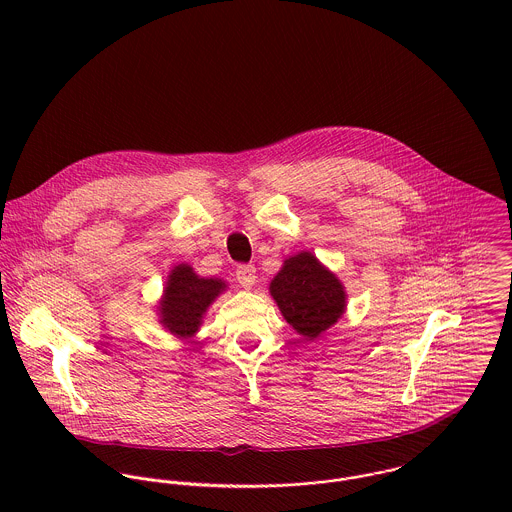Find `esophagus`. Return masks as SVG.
Segmentation results:
<instances>
[{
  "mask_svg": "<svg viewBox=\"0 0 512 512\" xmlns=\"http://www.w3.org/2000/svg\"><path fill=\"white\" fill-rule=\"evenodd\" d=\"M236 280L242 288H252L256 284V268L252 264H242L236 268Z\"/></svg>",
  "mask_w": 512,
  "mask_h": 512,
  "instance_id": "1",
  "label": "esophagus"
}]
</instances>
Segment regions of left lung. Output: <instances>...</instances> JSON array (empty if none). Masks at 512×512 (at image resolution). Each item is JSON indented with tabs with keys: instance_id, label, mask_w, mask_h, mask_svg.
I'll return each mask as SVG.
<instances>
[{
	"instance_id": "8db88e82",
	"label": "left lung",
	"mask_w": 512,
	"mask_h": 512,
	"mask_svg": "<svg viewBox=\"0 0 512 512\" xmlns=\"http://www.w3.org/2000/svg\"><path fill=\"white\" fill-rule=\"evenodd\" d=\"M270 293L284 319L309 341L335 325L347 307L343 284L311 252L284 260Z\"/></svg>"
}]
</instances>
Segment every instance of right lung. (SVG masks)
Listing matches in <instances>:
<instances>
[{
	"label": "right lung",
	"instance_id": "1",
	"mask_svg": "<svg viewBox=\"0 0 512 512\" xmlns=\"http://www.w3.org/2000/svg\"><path fill=\"white\" fill-rule=\"evenodd\" d=\"M226 290L219 278H201L189 264L171 270L159 301V323L179 339H191L207 313L209 305Z\"/></svg>",
	"mask_w": 512,
	"mask_h": 512
}]
</instances>
